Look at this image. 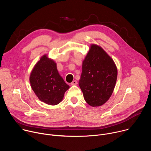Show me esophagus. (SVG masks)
<instances>
[{
  "mask_svg": "<svg viewBox=\"0 0 151 151\" xmlns=\"http://www.w3.org/2000/svg\"><path fill=\"white\" fill-rule=\"evenodd\" d=\"M77 84H78V82L76 80L72 81V82L71 83V85H77Z\"/></svg>",
  "mask_w": 151,
  "mask_h": 151,
  "instance_id": "obj_1",
  "label": "esophagus"
}]
</instances>
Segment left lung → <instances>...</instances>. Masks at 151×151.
<instances>
[{"label":"left lung","mask_w":151,"mask_h":151,"mask_svg":"<svg viewBox=\"0 0 151 151\" xmlns=\"http://www.w3.org/2000/svg\"><path fill=\"white\" fill-rule=\"evenodd\" d=\"M117 75L113 59L100 46L91 44L82 61L79 81L85 101L92 107L104 104L113 93Z\"/></svg>","instance_id":"left-lung-1"}]
</instances>
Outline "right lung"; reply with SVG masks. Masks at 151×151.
Instances as JSON below:
<instances>
[{
	"label": "right lung",
	"instance_id": "1",
	"mask_svg": "<svg viewBox=\"0 0 151 151\" xmlns=\"http://www.w3.org/2000/svg\"><path fill=\"white\" fill-rule=\"evenodd\" d=\"M31 87L38 99L50 105H57L63 99L64 93L70 88L59 74L57 63L42 55L34 66L30 75Z\"/></svg>",
	"mask_w": 151,
	"mask_h": 151
}]
</instances>
